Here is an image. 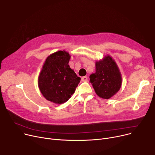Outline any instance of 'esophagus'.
<instances>
[{
	"instance_id": "1",
	"label": "esophagus",
	"mask_w": 155,
	"mask_h": 155,
	"mask_svg": "<svg viewBox=\"0 0 155 155\" xmlns=\"http://www.w3.org/2000/svg\"><path fill=\"white\" fill-rule=\"evenodd\" d=\"M87 80H88L87 77H83L82 78V82H87Z\"/></svg>"
}]
</instances>
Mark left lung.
I'll list each match as a JSON object with an SVG mask.
<instances>
[{"label":"left lung","instance_id":"obj_1","mask_svg":"<svg viewBox=\"0 0 155 155\" xmlns=\"http://www.w3.org/2000/svg\"><path fill=\"white\" fill-rule=\"evenodd\" d=\"M97 95L102 99H109L120 88L122 77L117 65L112 57L105 56L95 63V73L90 75Z\"/></svg>","mask_w":155,"mask_h":155}]
</instances>
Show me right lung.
<instances>
[{
	"mask_svg": "<svg viewBox=\"0 0 155 155\" xmlns=\"http://www.w3.org/2000/svg\"><path fill=\"white\" fill-rule=\"evenodd\" d=\"M70 57L63 50L56 51L46 58L38 77V87L48 101L61 104L75 92L81 78L69 66Z\"/></svg>",
	"mask_w": 155,
	"mask_h": 155,
	"instance_id": "1",
	"label": "right lung"
}]
</instances>
